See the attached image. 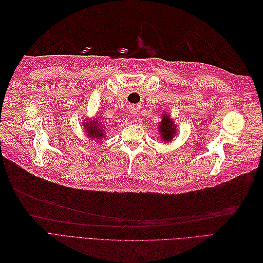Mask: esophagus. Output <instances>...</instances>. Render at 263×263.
I'll return each instance as SVG.
<instances>
[{
    "instance_id": "esophagus-1",
    "label": "esophagus",
    "mask_w": 263,
    "mask_h": 263,
    "mask_svg": "<svg viewBox=\"0 0 263 263\" xmlns=\"http://www.w3.org/2000/svg\"><path fill=\"white\" fill-rule=\"evenodd\" d=\"M129 110H130V113H132V115H135L137 113V109H136V107L135 106H132L130 108H129Z\"/></svg>"
}]
</instances>
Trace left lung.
I'll return each mask as SVG.
<instances>
[{"label": "left lung", "instance_id": "1", "mask_svg": "<svg viewBox=\"0 0 263 263\" xmlns=\"http://www.w3.org/2000/svg\"><path fill=\"white\" fill-rule=\"evenodd\" d=\"M158 132L160 134V138L164 142H171L173 138L177 136L178 133V126L174 123L173 118L170 114H166L162 112L161 114V121L159 122L158 125Z\"/></svg>", "mask_w": 263, "mask_h": 263}]
</instances>
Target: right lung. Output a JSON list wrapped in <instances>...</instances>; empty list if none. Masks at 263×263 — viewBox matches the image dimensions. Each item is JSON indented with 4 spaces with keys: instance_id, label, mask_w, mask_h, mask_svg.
Here are the masks:
<instances>
[{
    "instance_id": "obj_1",
    "label": "right lung",
    "mask_w": 263,
    "mask_h": 263,
    "mask_svg": "<svg viewBox=\"0 0 263 263\" xmlns=\"http://www.w3.org/2000/svg\"><path fill=\"white\" fill-rule=\"evenodd\" d=\"M82 126L86 136H89L92 139H101L106 137L105 130L108 126L103 121V118L98 117V115L93 119H84Z\"/></svg>"
}]
</instances>
